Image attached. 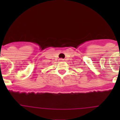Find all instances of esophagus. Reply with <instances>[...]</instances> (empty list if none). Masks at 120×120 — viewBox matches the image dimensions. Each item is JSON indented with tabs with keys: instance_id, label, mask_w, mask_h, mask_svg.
<instances>
[{
	"instance_id": "esophagus-1",
	"label": "esophagus",
	"mask_w": 120,
	"mask_h": 120,
	"mask_svg": "<svg viewBox=\"0 0 120 120\" xmlns=\"http://www.w3.org/2000/svg\"><path fill=\"white\" fill-rule=\"evenodd\" d=\"M59 61H64V59H62V58H61V59H59Z\"/></svg>"
}]
</instances>
